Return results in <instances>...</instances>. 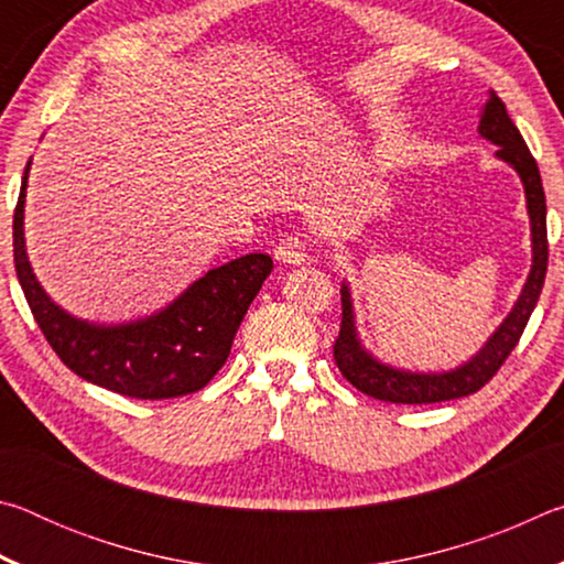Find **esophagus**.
<instances>
[{"label":"esophagus","mask_w":564,"mask_h":564,"mask_svg":"<svg viewBox=\"0 0 564 564\" xmlns=\"http://www.w3.org/2000/svg\"><path fill=\"white\" fill-rule=\"evenodd\" d=\"M273 259L283 265H301L305 263V241L303 236H285L283 241L275 246Z\"/></svg>","instance_id":"1"}]
</instances>
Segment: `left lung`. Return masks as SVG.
Segmentation results:
<instances>
[{
    "label": "left lung",
    "mask_w": 564,
    "mask_h": 564,
    "mask_svg": "<svg viewBox=\"0 0 564 564\" xmlns=\"http://www.w3.org/2000/svg\"><path fill=\"white\" fill-rule=\"evenodd\" d=\"M482 139L498 147L495 156L505 161L514 174L520 176L524 188V204H528L530 216V246H532V265L524 281L522 291L514 301L512 311L505 321L495 328L492 336L482 343V348L475 356L467 358L460 366L443 373H420V370H405L388 366L370 352L358 336L356 326V308H352V295L348 283H340V301H343V321L340 336L333 346L336 366L340 368L343 378L350 386H356L360 393L370 398L386 400V403H441V400L465 398L480 390L488 380L498 373V368L510 356L512 348L518 346L524 326L532 316L534 305L542 293L547 273V206L545 191H542L540 169L534 164L528 144L520 137L518 127L508 117V109L495 91L485 101L480 111V123H477Z\"/></svg>",
    "instance_id": "left-lung-1"
}]
</instances>
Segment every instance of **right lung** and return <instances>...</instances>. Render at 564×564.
Returning a JSON list of instances; mask_svg holds the SVG:
<instances>
[{
	"instance_id": "right-lung-1",
	"label": "right lung",
	"mask_w": 564,
	"mask_h": 564,
	"mask_svg": "<svg viewBox=\"0 0 564 564\" xmlns=\"http://www.w3.org/2000/svg\"><path fill=\"white\" fill-rule=\"evenodd\" d=\"M26 161L14 208V269L34 321L56 356L76 376L141 400L202 390L231 352L248 305L273 271L271 256L246 253L204 273L164 308L127 323H94L64 311L42 289L26 256Z\"/></svg>"
}]
</instances>
